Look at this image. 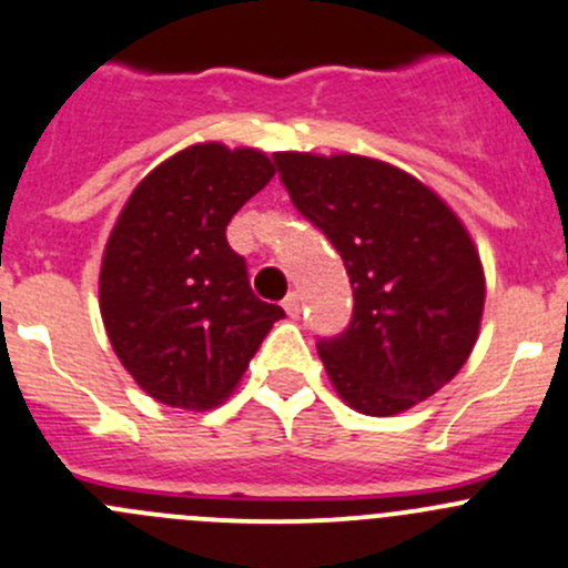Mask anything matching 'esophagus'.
Segmentation results:
<instances>
[{
    "label": "esophagus",
    "instance_id": "1",
    "mask_svg": "<svg viewBox=\"0 0 568 568\" xmlns=\"http://www.w3.org/2000/svg\"><path fill=\"white\" fill-rule=\"evenodd\" d=\"M283 307H285V313H288L291 318L300 316V307H302V305H300V294H288V296H285Z\"/></svg>",
    "mask_w": 568,
    "mask_h": 568
}]
</instances>
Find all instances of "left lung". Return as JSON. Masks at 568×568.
<instances>
[{
  "label": "left lung",
  "mask_w": 568,
  "mask_h": 568,
  "mask_svg": "<svg viewBox=\"0 0 568 568\" xmlns=\"http://www.w3.org/2000/svg\"><path fill=\"white\" fill-rule=\"evenodd\" d=\"M274 163L349 274V327L316 344L341 399L394 416L444 388L475 349L486 302L460 219L436 191L374 158L277 152Z\"/></svg>",
  "instance_id": "obj_1"
}]
</instances>
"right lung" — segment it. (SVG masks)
Masks as SVG:
<instances>
[{
    "label": "right lung",
    "instance_id": "1",
    "mask_svg": "<svg viewBox=\"0 0 568 568\" xmlns=\"http://www.w3.org/2000/svg\"><path fill=\"white\" fill-rule=\"evenodd\" d=\"M257 150L194 144L146 174L119 213L99 311L121 366L152 399L207 410L233 394L283 307L250 288L227 224L266 189Z\"/></svg>",
    "mask_w": 568,
    "mask_h": 568
}]
</instances>
